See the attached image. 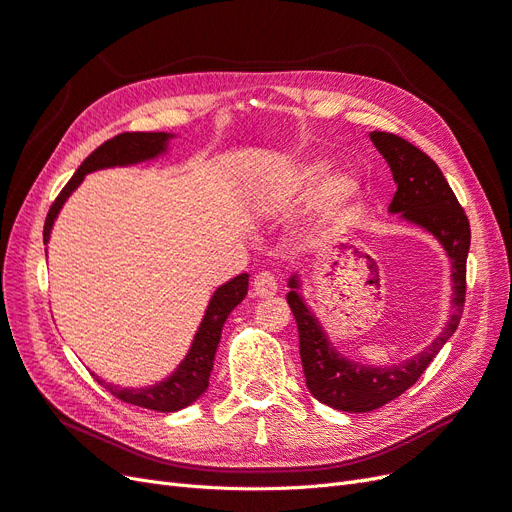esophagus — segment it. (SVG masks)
Segmentation results:
<instances>
[{"label":"esophagus","mask_w":512,"mask_h":512,"mask_svg":"<svg viewBox=\"0 0 512 512\" xmlns=\"http://www.w3.org/2000/svg\"><path fill=\"white\" fill-rule=\"evenodd\" d=\"M279 290V283L277 277L271 271H260L254 277V294L260 298H271L275 296Z\"/></svg>","instance_id":"34e87169"}]
</instances>
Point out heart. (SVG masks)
<instances>
[{
    "instance_id": "heart-1",
    "label": "heart",
    "mask_w": 512,
    "mask_h": 512,
    "mask_svg": "<svg viewBox=\"0 0 512 512\" xmlns=\"http://www.w3.org/2000/svg\"><path fill=\"white\" fill-rule=\"evenodd\" d=\"M325 161L313 159L296 166L290 174V187L304 189L325 172ZM361 197V185L353 174L336 172L325 176L311 195V220L317 229H338L351 218Z\"/></svg>"
}]
</instances>
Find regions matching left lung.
Wrapping results in <instances>:
<instances>
[{"mask_svg":"<svg viewBox=\"0 0 512 512\" xmlns=\"http://www.w3.org/2000/svg\"><path fill=\"white\" fill-rule=\"evenodd\" d=\"M374 147L393 172L397 193L388 212L431 233L452 260V315L443 332L422 353L397 365L374 367L346 359L327 340L319 319L304 304L298 275L288 285V304L298 323L300 359L306 386L315 399L340 412H372L403 395L416 384L424 370L454 336L464 311L466 294V256L470 248V224L452 187L447 185L437 163L412 142L397 134L370 132Z\"/></svg>","mask_w":512,"mask_h":512,"instance_id":"1","label":"left lung"}]
</instances>
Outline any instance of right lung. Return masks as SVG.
<instances>
[{"instance_id":"right-lung-1","label":"right lung","mask_w":512,"mask_h":512,"mask_svg":"<svg viewBox=\"0 0 512 512\" xmlns=\"http://www.w3.org/2000/svg\"><path fill=\"white\" fill-rule=\"evenodd\" d=\"M174 138V134L166 132H124L117 134L115 138L102 142V145L92 151L84 163L77 168V172L71 176V180L65 185V189L58 193L54 203L50 206V212L46 216L44 224V243L50 241V231L52 224L63 208V203L67 197L81 185L86 174L96 172V170H105V168H115V166H134V163L140 161H149L168 151V140ZM248 281L250 275L241 273L235 279L227 281L224 285L214 292L208 311L201 319L199 330L195 334V340L191 344V349L187 357L182 359V363L176 367V372L166 378L159 384L147 386V388H119L113 384H107L105 380H98L107 388L111 395L117 399L126 401L130 405L138 407H147V410L155 412H178L182 407L191 405L197 401L210 384V374L214 367V355L220 342L222 334V325L227 321L229 313L235 309V306L248 294Z\"/></svg>"}]
</instances>
